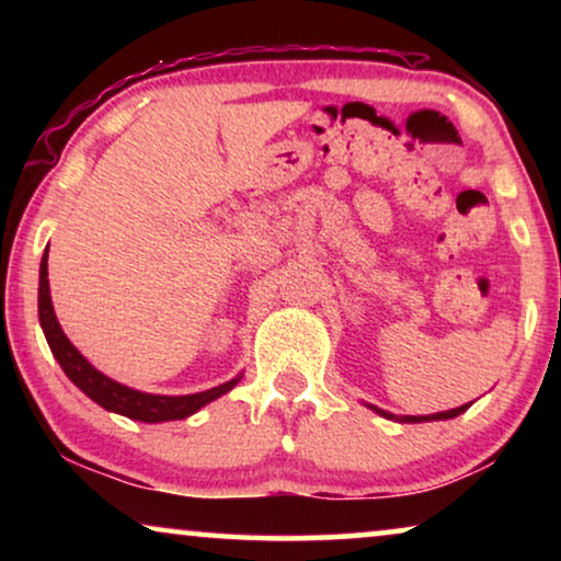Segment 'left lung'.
<instances>
[{
  "label": "left lung",
  "mask_w": 561,
  "mask_h": 561,
  "mask_svg": "<svg viewBox=\"0 0 561 561\" xmlns=\"http://www.w3.org/2000/svg\"><path fill=\"white\" fill-rule=\"evenodd\" d=\"M370 409L375 413H380V416H386L390 421H401V424H421V421H444V419H455L459 416V413H465L467 409H470V403L459 405V409H451V411H442V413H428V416H396V413H388L378 409V405H370Z\"/></svg>",
  "instance_id": "8db88e82"
}]
</instances>
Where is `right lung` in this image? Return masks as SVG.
<instances>
[{
    "mask_svg": "<svg viewBox=\"0 0 561 561\" xmlns=\"http://www.w3.org/2000/svg\"><path fill=\"white\" fill-rule=\"evenodd\" d=\"M37 317H41V327L45 332V340L50 344L53 357L58 359V365L64 367V373L71 378L76 388H81L91 401H96L102 409L112 413H122V416L145 421V424H160V421H179L186 419L198 409H204L206 403L217 401L219 396H225L240 382L242 375H237L234 380L221 382L217 388L204 390V393H191V396H156V393H142V390L127 388L122 382L106 378L104 373H99L94 365H89V359L81 355L79 350L68 342V336L60 329L56 311H53L50 301V283H48V250L41 260V288H37Z\"/></svg>",
    "mask_w": 561,
    "mask_h": 561,
    "instance_id": "add662e5",
    "label": "right lung"
}]
</instances>
